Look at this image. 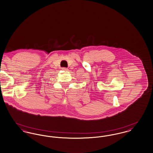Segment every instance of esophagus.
<instances>
[{
  "label": "esophagus",
  "instance_id": "esophagus-1",
  "mask_svg": "<svg viewBox=\"0 0 153 153\" xmlns=\"http://www.w3.org/2000/svg\"><path fill=\"white\" fill-rule=\"evenodd\" d=\"M62 70H64V71H67V70H68V69H67V68H65V67L62 68Z\"/></svg>",
  "mask_w": 153,
  "mask_h": 153
}]
</instances>
